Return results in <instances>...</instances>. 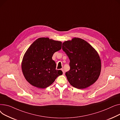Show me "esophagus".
<instances>
[{
  "mask_svg": "<svg viewBox=\"0 0 120 120\" xmlns=\"http://www.w3.org/2000/svg\"><path fill=\"white\" fill-rule=\"evenodd\" d=\"M61 70H62V72H63V75H64L65 72H64V70H63V69H61Z\"/></svg>",
  "mask_w": 120,
  "mask_h": 120,
  "instance_id": "esophagus-1",
  "label": "esophagus"
}]
</instances>
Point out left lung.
<instances>
[{
    "label": "left lung",
    "instance_id": "left-lung-1",
    "mask_svg": "<svg viewBox=\"0 0 120 120\" xmlns=\"http://www.w3.org/2000/svg\"><path fill=\"white\" fill-rule=\"evenodd\" d=\"M62 48L70 61V69L65 73L70 84L83 89L94 83L101 70V59L95 49L86 41L76 37L63 43Z\"/></svg>",
    "mask_w": 120,
    "mask_h": 120
}]
</instances>
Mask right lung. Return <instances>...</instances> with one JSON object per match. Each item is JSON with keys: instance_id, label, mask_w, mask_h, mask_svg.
Returning <instances> with one entry per match:
<instances>
[{"instance_id": "add662e5", "label": "right lung", "mask_w": 120, "mask_h": 120, "mask_svg": "<svg viewBox=\"0 0 120 120\" xmlns=\"http://www.w3.org/2000/svg\"><path fill=\"white\" fill-rule=\"evenodd\" d=\"M60 41L49 38H39L30 45L25 53L21 68L26 81L31 85L45 89L62 74L56 70V64L52 59L54 53L61 48Z\"/></svg>"}]
</instances>
